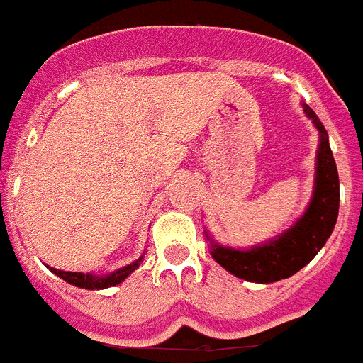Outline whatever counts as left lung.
I'll list each match as a JSON object with an SVG mask.
<instances>
[{
	"instance_id": "left-lung-1",
	"label": "left lung",
	"mask_w": 363,
	"mask_h": 363,
	"mask_svg": "<svg viewBox=\"0 0 363 363\" xmlns=\"http://www.w3.org/2000/svg\"><path fill=\"white\" fill-rule=\"evenodd\" d=\"M303 111L320 131L313 199L303 216L283 234L248 250L217 245L206 232L208 241L212 242L210 254L213 259L230 274L247 281L274 283L294 276L314 259L333 234L338 219L340 179L329 146V135L307 104H303Z\"/></svg>"
}]
</instances>
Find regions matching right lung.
Returning <instances> with one entry per match:
<instances>
[{"instance_id": "add662e5", "label": "right lung", "mask_w": 363, "mask_h": 363, "mask_svg": "<svg viewBox=\"0 0 363 363\" xmlns=\"http://www.w3.org/2000/svg\"><path fill=\"white\" fill-rule=\"evenodd\" d=\"M144 256L138 257L137 261H133L131 264H125L122 269L115 270V272L107 274V276H94V274H84V272H65V270L52 269V267H47L52 274H56L58 277H62L64 281L71 283L74 286H80V289H87V291H100V289H107V286H115L118 283H122L129 274L138 269V264L143 261Z\"/></svg>"}]
</instances>
